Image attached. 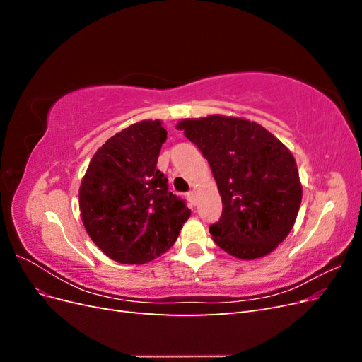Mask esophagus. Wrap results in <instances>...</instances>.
<instances>
[{
  "instance_id": "1",
  "label": "esophagus",
  "mask_w": 362,
  "mask_h": 362,
  "mask_svg": "<svg viewBox=\"0 0 362 362\" xmlns=\"http://www.w3.org/2000/svg\"><path fill=\"white\" fill-rule=\"evenodd\" d=\"M187 199L192 205H196V193L194 192H189L187 193Z\"/></svg>"
}]
</instances>
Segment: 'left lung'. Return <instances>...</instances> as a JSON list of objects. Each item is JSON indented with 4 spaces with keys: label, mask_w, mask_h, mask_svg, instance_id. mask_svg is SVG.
Segmentation results:
<instances>
[{
    "label": "left lung",
    "mask_w": 362,
    "mask_h": 362,
    "mask_svg": "<svg viewBox=\"0 0 362 362\" xmlns=\"http://www.w3.org/2000/svg\"><path fill=\"white\" fill-rule=\"evenodd\" d=\"M210 164L222 216L210 226L214 243L240 259L269 255L290 234L302 184L290 149L257 122L211 115L177 125Z\"/></svg>",
    "instance_id": "obj_1"
}]
</instances>
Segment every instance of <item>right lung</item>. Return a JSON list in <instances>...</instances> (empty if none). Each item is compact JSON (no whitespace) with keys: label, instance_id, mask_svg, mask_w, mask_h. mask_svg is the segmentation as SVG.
<instances>
[{"label":"right lung","instance_id":"1","mask_svg":"<svg viewBox=\"0 0 362 362\" xmlns=\"http://www.w3.org/2000/svg\"><path fill=\"white\" fill-rule=\"evenodd\" d=\"M140 120L95 152L80 185L81 221L92 242L120 264H145L177 242L190 210L157 169L168 131Z\"/></svg>","mask_w":362,"mask_h":362}]
</instances>
